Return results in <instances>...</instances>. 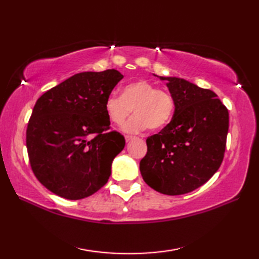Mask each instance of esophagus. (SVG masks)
Listing matches in <instances>:
<instances>
[{"instance_id":"obj_1","label":"esophagus","mask_w":259,"mask_h":259,"mask_svg":"<svg viewBox=\"0 0 259 259\" xmlns=\"http://www.w3.org/2000/svg\"><path fill=\"white\" fill-rule=\"evenodd\" d=\"M124 138H125V141H126V142H129V141H131L133 139H135V137H134V136H125Z\"/></svg>"}]
</instances>
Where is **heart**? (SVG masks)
Masks as SVG:
<instances>
[{
    "label": "heart",
    "mask_w": 259,
    "mask_h": 259,
    "mask_svg": "<svg viewBox=\"0 0 259 259\" xmlns=\"http://www.w3.org/2000/svg\"><path fill=\"white\" fill-rule=\"evenodd\" d=\"M133 109L136 115L124 124L126 133H139L147 128L159 130L171 121L175 99L150 82L138 80L125 84L121 90V97L110 95L104 102L109 120L117 125L129 118Z\"/></svg>",
    "instance_id": "obj_1"
}]
</instances>
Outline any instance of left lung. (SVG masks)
Returning <instances> with one entry per match:
<instances>
[{"instance_id":"left-lung-1","label":"left lung","mask_w":259,"mask_h":259,"mask_svg":"<svg viewBox=\"0 0 259 259\" xmlns=\"http://www.w3.org/2000/svg\"><path fill=\"white\" fill-rule=\"evenodd\" d=\"M168 80L175 113L164 128L147 138L140 161L145 183L163 195L188 194L210 179L223 162L228 109L211 90L179 78Z\"/></svg>"}]
</instances>
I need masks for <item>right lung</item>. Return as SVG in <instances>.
<instances>
[{
    "label": "right lung",
    "mask_w": 259,
    "mask_h": 259,
    "mask_svg": "<svg viewBox=\"0 0 259 259\" xmlns=\"http://www.w3.org/2000/svg\"><path fill=\"white\" fill-rule=\"evenodd\" d=\"M122 78L113 69L76 73L37 99L26 149L33 174L53 194L82 199L107 184L125 141L110 130L104 102Z\"/></svg>",
    "instance_id": "1"
}]
</instances>
